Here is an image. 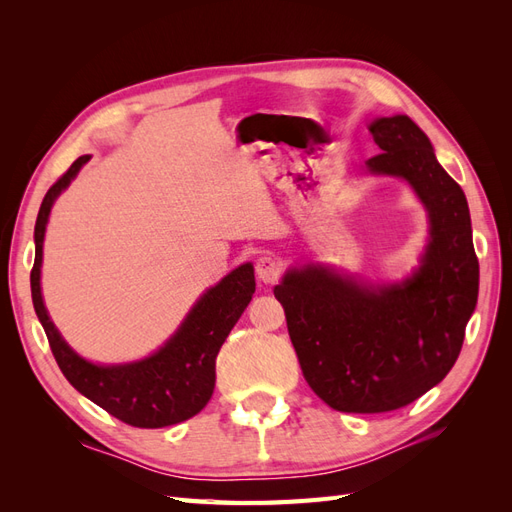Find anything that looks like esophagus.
I'll return each mask as SVG.
<instances>
[{
	"instance_id": "34e87169",
	"label": "esophagus",
	"mask_w": 512,
	"mask_h": 512,
	"mask_svg": "<svg viewBox=\"0 0 512 512\" xmlns=\"http://www.w3.org/2000/svg\"><path fill=\"white\" fill-rule=\"evenodd\" d=\"M256 275L260 282L265 284H273L280 280L282 275V260L275 256H262L256 260Z\"/></svg>"
}]
</instances>
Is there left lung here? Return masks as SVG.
I'll return each mask as SVG.
<instances>
[{"label": "left lung", "instance_id": "1", "mask_svg": "<svg viewBox=\"0 0 512 512\" xmlns=\"http://www.w3.org/2000/svg\"><path fill=\"white\" fill-rule=\"evenodd\" d=\"M369 173L406 179L429 213V243L406 282L367 286L318 265L290 269L275 299L312 391L339 412L412 404L455 365L478 299L468 200L408 115L374 119Z\"/></svg>", "mask_w": 512, "mask_h": 512}]
</instances>
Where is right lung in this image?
Returning a JSON list of instances; mask_svg holds the SVG:
<instances>
[{
    "mask_svg": "<svg viewBox=\"0 0 512 512\" xmlns=\"http://www.w3.org/2000/svg\"><path fill=\"white\" fill-rule=\"evenodd\" d=\"M89 162L81 156L51 190L46 192L34 230L36 260L32 269V299L42 329L49 337L61 374L76 391L94 401L108 414L132 427L158 429L188 421L207 406L215 389V359L230 329L235 327L256 290L254 267L230 271L224 280L209 288L185 316L177 333L151 356L126 365H94L76 354L59 335L46 314L40 292L42 241L55 198L64 192L76 173Z\"/></svg>",
    "mask_w": 512,
    "mask_h": 512,
    "instance_id": "right-lung-1",
    "label": "right lung"
}]
</instances>
